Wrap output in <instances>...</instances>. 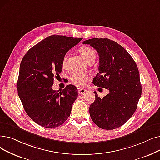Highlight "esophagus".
<instances>
[{
  "label": "esophagus",
  "mask_w": 160,
  "mask_h": 160,
  "mask_svg": "<svg viewBox=\"0 0 160 160\" xmlns=\"http://www.w3.org/2000/svg\"><path fill=\"white\" fill-rule=\"evenodd\" d=\"M78 91L79 94L82 95V94L85 93L87 92V90H86V89H84V88H80V89H78Z\"/></svg>",
  "instance_id": "esophagus-1"
}]
</instances>
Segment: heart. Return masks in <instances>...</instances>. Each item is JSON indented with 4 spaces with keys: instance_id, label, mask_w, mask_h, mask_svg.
I'll list each match as a JSON object with an SVG mask.
<instances>
[{
    "instance_id": "heart-1",
    "label": "heart",
    "mask_w": 160,
    "mask_h": 160,
    "mask_svg": "<svg viewBox=\"0 0 160 160\" xmlns=\"http://www.w3.org/2000/svg\"><path fill=\"white\" fill-rule=\"evenodd\" d=\"M80 53L82 55L86 61L88 62L90 59L95 58V52L92 48L83 46L80 48ZM67 55H65L62 59V65L65 67L67 63ZM70 79L74 84L79 86H84L86 84V82L91 79V75L88 73H81V72H74L71 76Z\"/></svg>"
}]
</instances>
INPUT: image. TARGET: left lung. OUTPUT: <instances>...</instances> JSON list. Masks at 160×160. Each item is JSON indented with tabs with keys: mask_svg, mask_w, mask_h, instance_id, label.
<instances>
[{
	"mask_svg": "<svg viewBox=\"0 0 160 160\" xmlns=\"http://www.w3.org/2000/svg\"><path fill=\"white\" fill-rule=\"evenodd\" d=\"M83 44L92 46L99 56V72L93 84L109 90L102 99L95 92V100L89 109L90 116L101 129H116L137 108L142 93L138 69L130 54L113 40L95 38L84 41Z\"/></svg>",
	"mask_w": 160,
	"mask_h": 160,
	"instance_id": "left-lung-1",
	"label": "left lung"
}]
</instances>
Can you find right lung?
<instances>
[{
    "label": "right lung",
    "mask_w": 160,
    "mask_h": 160,
    "mask_svg": "<svg viewBox=\"0 0 160 160\" xmlns=\"http://www.w3.org/2000/svg\"><path fill=\"white\" fill-rule=\"evenodd\" d=\"M82 39L50 36L31 48L21 62L18 93L27 115L42 127H58L71 114L77 88L67 85L58 93L52 87L62 71L64 55Z\"/></svg>",
    "instance_id": "add662e5"
}]
</instances>
